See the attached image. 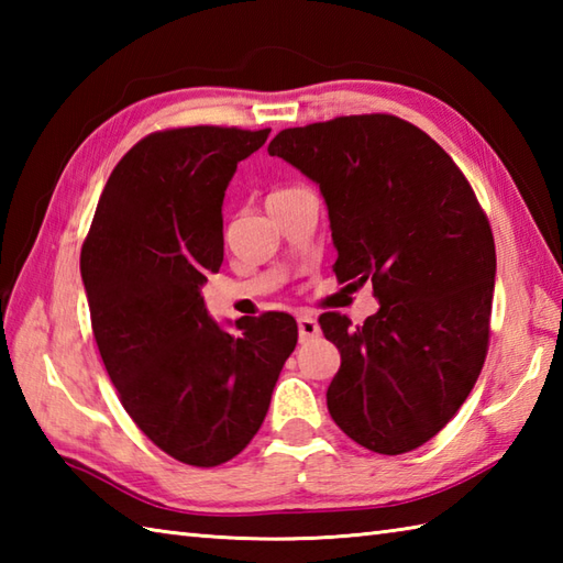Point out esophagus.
<instances>
[{
  "label": "esophagus",
  "instance_id": "esophagus-1",
  "mask_svg": "<svg viewBox=\"0 0 563 563\" xmlns=\"http://www.w3.org/2000/svg\"><path fill=\"white\" fill-rule=\"evenodd\" d=\"M297 329H300V341L302 343L317 339L319 333H321L317 319H312V317H300V319H297Z\"/></svg>",
  "mask_w": 563,
  "mask_h": 563
}]
</instances>
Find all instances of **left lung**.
<instances>
[{"label":"left lung","instance_id":"8db88e82","mask_svg":"<svg viewBox=\"0 0 563 563\" xmlns=\"http://www.w3.org/2000/svg\"><path fill=\"white\" fill-rule=\"evenodd\" d=\"M319 184L339 283H373L379 309L353 327L319 317L341 353L327 391L345 435L379 454L421 448L479 377L492 324L496 244L460 166L389 113L280 130L268 145Z\"/></svg>","mask_w":563,"mask_h":563}]
</instances>
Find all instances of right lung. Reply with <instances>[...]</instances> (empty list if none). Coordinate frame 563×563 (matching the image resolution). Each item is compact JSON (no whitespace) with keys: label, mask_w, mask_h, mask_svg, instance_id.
I'll return each mask as SVG.
<instances>
[{"label":"right lung","mask_w":563,"mask_h":563,"mask_svg":"<svg viewBox=\"0 0 563 563\" xmlns=\"http://www.w3.org/2000/svg\"><path fill=\"white\" fill-rule=\"evenodd\" d=\"M266 130L194 125L142 137L106 181L81 246L101 361L154 445L194 466L242 452L297 345L285 312L210 319L200 285L224 256L222 200Z\"/></svg>","instance_id":"obj_1"}]
</instances>
